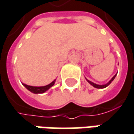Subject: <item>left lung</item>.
<instances>
[{"instance_id": "obj_1", "label": "left lung", "mask_w": 134, "mask_h": 134, "mask_svg": "<svg viewBox=\"0 0 134 134\" xmlns=\"http://www.w3.org/2000/svg\"><path fill=\"white\" fill-rule=\"evenodd\" d=\"M116 75H117V73H116L115 76H113V78H112V79H110V81H109L107 83V84H105V85H97V84H95V83H93V82L89 81L88 79H87L86 78L85 79H86V80L87 81V82H88L89 84H90V85H91L92 86H93L94 87H96V88H98V89H102V88H105V87H108V86L109 85H110V83H111V82L113 81V79H115V77H116Z\"/></svg>"}]
</instances>
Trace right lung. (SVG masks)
<instances>
[{
  "label": "right lung",
  "instance_id": "1",
  "mask_svg": "<svg viewBox=\"0 0 134 134\" xmlns=\"http://www.w3.org/2000/svg\"><path fill=\"white\" fill-rule=\"evenodd\" d=\"M55 82V79L53 81H52L50 84L47 85L41 86V87H34V86L27 85H25V84H22V85L24 86L27 90H30V92L35 93V94H38V93H45L47 90H48L51 87H53L54 85Z\"/></svg>",
  "mask_w": 134,
  "mask_h": 134
}]
</instances>
